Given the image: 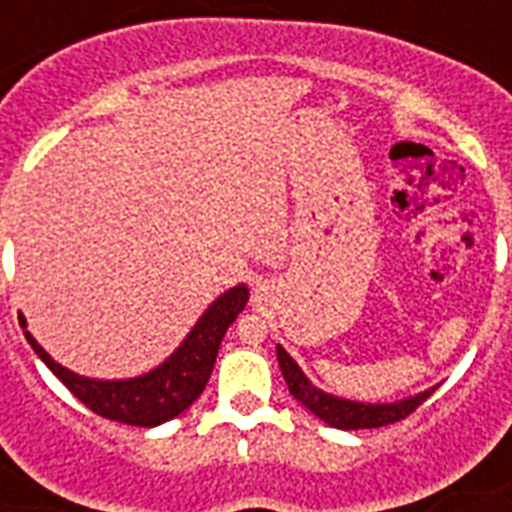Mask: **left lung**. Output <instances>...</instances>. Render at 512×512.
Listing matches in <instances>:
<instances>
[{"instance_id":"8db88e82","label":"left lung","mask_w":512,"mask_h":512,"mask_svg":"<svg viewBox=\"0 0 512 512\" xmlns=\"http://www.w3.org/2000/svg\"><path fill=\"white\" fill-rule=\"evenodd\" d=\"M276 356H279V366L284 380H287L289 393L305 406L311 409L319 420H324L332 428L340 430H361V428H382V425H393V422L404 420L417 409V406L430 398L433 390H425L420 396L406 398V401H398V404H356V401H342V398L327 396L321 393L308 382L300 366L292 361L287 350L276 348Z\"/></svg>"}]
</instances>
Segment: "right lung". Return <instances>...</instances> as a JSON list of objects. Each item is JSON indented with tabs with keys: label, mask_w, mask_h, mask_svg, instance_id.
<instances>
[{
	"label": "right lung",
	"mask_w": 512,
	"mask_h": 512,
	"mask_svg": "<svg viewBox=\"0 0 512 512\" xmlns=\"http://www.w3.org/2000/svg\"><path fill=\"white\" fill-rule=\"evenodd\" d=\"M247 300V287H233L231 292L217 297L215 303L209 305V311L201 316L199 324L193 327L191 335L185 337L183 345L159 369L143 374V377H135V380H87V377L68 372L66 366L55 364L28 332L26 340L31 342L36 356L50 366L52 374L87 409L106 417V420L135 425V428H154V425H162V422L185 412L201 396V390L207 388L220 342H223L228 327L236 321V316L244 311ZM20 324H23V319H20Z\"/></svg>",
	"instance_id": "right-lung-1"
}]
</instances>
